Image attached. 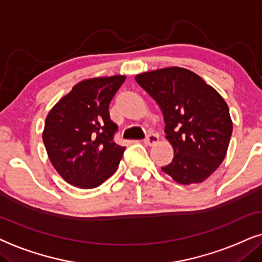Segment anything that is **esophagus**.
Returning <instances> with one entry per match:
<instances>
[{
	"label": "esophagus",
	"instance_id": "esophagus-1",
	"mask_svg": "<svg viewBox=\"0 0 262 262\" xmlns=\"http://www.w3.org/2000/svg\"><path fill=\"white\" fill-rule=\"evenodd\" d=\"M158 140H159V137H158V134H153V133H151V134H148L147 137L145 138V140H144V144L148 145V146H152V145L157 144V142H158Z\"/></svg>",
	"mask_w": 262,
	"mask_h": 262
}]
</instances>
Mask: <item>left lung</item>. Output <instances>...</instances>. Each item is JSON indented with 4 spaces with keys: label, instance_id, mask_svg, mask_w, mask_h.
<instances>
[{
    "label": "left lung",
    "instance_id": "left-lung-1",
    "mask_svg": "<svg viewBox=\"0 0 262 262\" xmlns=\"http://www.w3.org/2000/svg\"><path fill=\"white\" fill-rule=\"evenodd\" d=\"M135 80L158 104L172 162L162 170L181 184L204 182L225 158L232 121L229 106L213 87L186 68L146 72Z\"/></svg>",
    "mask_w": 262,
    "mask_h": 262
}]
</instances>
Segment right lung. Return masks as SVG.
I'll return each instance as SVG.
<instances>
[{
	"label": "right lung",
	"mask_w": 262,
	"mask_h": 262,
	"mask_svg": "<svg viewBox=\"0 0 262 262\" xmlns=\"http://www.w3.org/2000/svg\"><path fill=\"white\" fill-rule=\"evenodd\" d=\"M124 75L87 79L49 111L43 142L50 162L66 182L91 189L114 175L125 147L114 141L117 124L109 104Z\"/></svg>",
	"instance_id": "right-lung-1"
}]
</instances>
